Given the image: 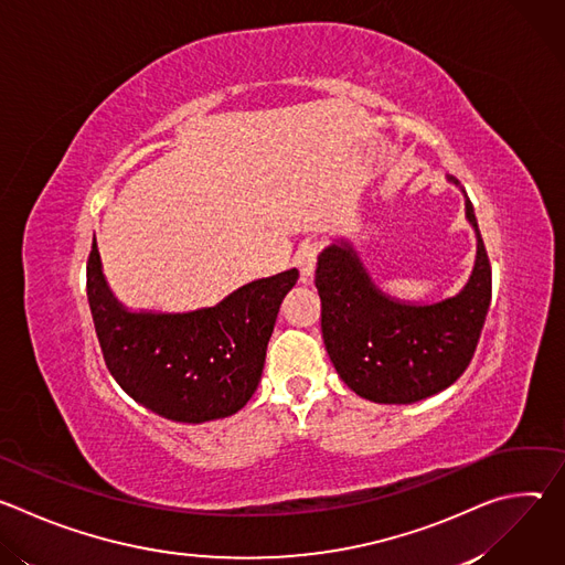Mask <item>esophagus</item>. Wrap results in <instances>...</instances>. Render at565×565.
Returning <instances> with one entry per match:
<instances>
[{
	"instance_id": "obj_1",
	"label": "esophagus",
	"mask_w": 565,
	"mask_h": 565,
	"mask_svg": "<svg viewBox=\"0 0 565 565\" xmlns=\"http://www.w3.org/2000/svg\"><path fill=\"white\" fill-rule=\"evenodd\" d=\"M317 255H319V246L315 244V241H308V244H303V246L297 250L295 264H297V268H299V281H301V284H310V281H312L315 268H317Z\"/></svg>"
}]
</instances>
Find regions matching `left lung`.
<instances>
[{
  "mask_svg": "<svg viewBox=\"0 0 565 565\" xmlns=\"http://www.w3.org/2000/svg\"><path fill=\"white\" fill-rule=\"evenodd\" d=\"M447 181L460 188L454 177ZM460 192L476 259L451 297L418 303L386 295L349 238L333 241L317 257L321 338L344 384L364 399L414 405L451 386L473 358L492 301V268L473 207Z\"/></svg>",
  "mask_w": 565,
  "mask_h": 565,
  "instance_id": "8db88e82",
  "label": "left lung"
}]
</instances>
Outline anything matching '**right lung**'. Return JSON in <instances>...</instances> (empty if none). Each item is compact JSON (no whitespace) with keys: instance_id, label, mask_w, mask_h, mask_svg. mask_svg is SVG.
Segmentation results:
<instances>
[{"instance_id":"right-lung-1","label":"right lung","mask_w":565,"mask_h":565,"mask_svg":"<svg viewBox=\"0 0 565 565\" xmlns=\"http://www.w3.org/2000/svg\"><path fill=\"white\" fill-rule=\"evenodd\" d=\"M297 277L290 268L255 279L188 312L131 310L111 292L94 236L87 297L107 369L127 395L168 420L234 416L262 382L279 306Z\"/></svg>"}]
</instances>
